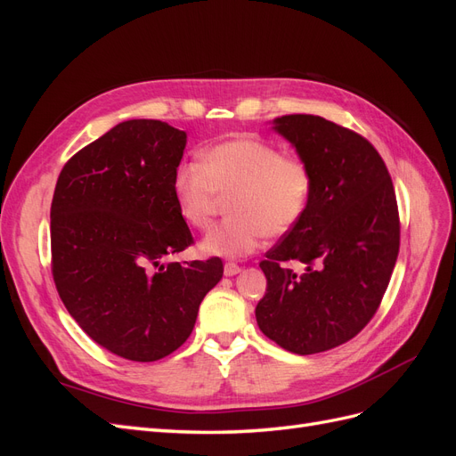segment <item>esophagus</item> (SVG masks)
<instances>
[{
	"label": "esophagus",
	"mask_w": 456,
	"mask_h": 456,
	"mask_svg": "<svg viewBox=\"0 0 456 456\" xmlns=\"http://www.w3.org/2000/svg\"><path fill=\"white\" fill-rule=\"evenodd\" d=\"M241 272V266H238L236 262H226L224 265V275L226 278H232V275H236Z\"/></svg>",
	"instance_id": "esophagus-1"
}]
</instances>
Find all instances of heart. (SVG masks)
<instances>
[{
  "instance_id": "1",
  "label": "heart",
  "mask_w": 456,
  "mask_h": 456,
  "mask_svg": "<svg viewBox=\"0 0 456 456\" xmlns=\"http://www.w3.org/2000/svg\"><path fill=\"white\" fill-rule=\"evenodd\" d=\"M230 196L228 216L205 233V255L241 258L260 249L268 233L291 232L306 215L314 194L308 163L251 134L203 150L201 163H181L173 173L178 213L194 228H207L220 196Z\"/></svg>"
}]
</instances>
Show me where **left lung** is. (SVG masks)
Masks as SVG:
<instances>
[{
    "mask_svg": "<svg viewBox=\"0 0 456 456\" xmlns=\"http://www.w3.org/2000/svg\"><path fill=\"white\" fill-rule=\"evenodd\" d=\"M314 175L306 215L266 253V295L255 315L281 348L308 355L354 338L375 315L399 253L388 169L372 144L320 116L273 119ZM305 265L295 273L286 262Z\"/></svg>",
    "mask_w": 456,
    "mask_h": 456,
    "instance_id": "obj_1",
    "label": "left lung"
}]
</instances>
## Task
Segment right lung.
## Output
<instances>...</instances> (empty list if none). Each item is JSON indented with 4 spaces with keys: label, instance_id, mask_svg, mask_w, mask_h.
<instances>
[{
    "label": "right lung",
    "instance_id": "right-lung-1",
    "mask_svg": "<svg viewBox=\"0 0 456 456\" xmlns=\"http://www.w3.org/2000/svg\"><path fill=\"white\" fill-rule=\"evenodd\" d=\"M186 133L158 119L118 123L68 159L51 203L53 280L102 348L156 362L181 348L223 260L163 258L191 233L173 196Z\"/></svg>",
    "mask_w": 456,
    "mask_h": 456
}]
</instances>
